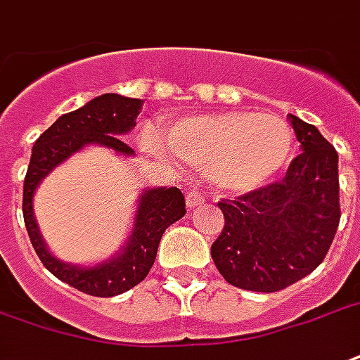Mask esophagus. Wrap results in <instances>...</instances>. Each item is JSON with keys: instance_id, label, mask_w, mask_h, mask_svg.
Listing matches in <instances>:
<instances>
[{"instance_id": "1", "label": "esophagus", "mask_w": 360, "mask_h": 360, "mask_svg": "<svg viewBox=\"0 0 360 360\" xmlns=\"http://www.w3.org/2000/svg\"><path fill=\"white\" fill-rule=\"evenodd\" d=\"M204 194L198 193V191H188L187 193V206L188 207H196V206H202L204 204Z\"/></svg>"}]
</instances>
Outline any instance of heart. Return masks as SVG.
<instances>
[{
	"instance_id": "obj_1",
	"label": "heart",
	"mask_w": 360,
	"mask_h": 360,
	"mask_svg": "<svg viewBox=\"0 0 360 360\" xmlns=\"http://www.w3.org/2000/svg\"><path fill=\"white\" fill-rule=\"evenodd\" d=\"M166 144L150 131L143 135L148 153L167 158L172 150L188 164L207 166L210 179L223 191L250 193L286 166L294 150V131L275 114H206L167 127Z\"/></svg>"
}]
</instances>
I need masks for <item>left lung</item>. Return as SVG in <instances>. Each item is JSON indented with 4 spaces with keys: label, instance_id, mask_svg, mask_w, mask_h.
Here are the masks:
<instances>
[{
    "label": "left lung",
    "instance_id": "8db88e82",
    "mask_svg": "<svg viewBox=\"0 0 360 360\" xmlns=\"http://www.w3.org/2000/svg\"><path fill=\"white\" fill-rule=\"evenodd\" d=\"M302 154L282 181L221 200L223 231L212 257L223 278L250 292H278L313 273L340 225L338 153L315 126L290 114Z\"/></svg>",
    "mask_w": 360,
    "mask_h": 360
}]
</instances>
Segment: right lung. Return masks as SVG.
<instances>
[{"mask_svg": "<svg viewBox=\"0 0 360 360\" xmlns=\"http://www.w3.org/2000/svg\"><path fill=\"white\" fill-rule=\"evenodd\" d=\"M141 106V98L105 93L78 110L60 116L47 131L39 135L32 148L30 166L24 177V225L45 269L84 294L112 297L137 286L154 265L164 231L187 212L185 196L175 187L145 191L139 198L129 240L122 248V252L95 267H78L63 263L49 254L39 234L38 223L34 219V193L53 167L65 162L70 154L78 153L85 145H103L118 154L131 156L133 148L120 139V135L131 131Z\"/></svg>", "mask_w": 360, "mask_h": 360, "instance_id": "1", "label": "right lung"}]
</instances>
